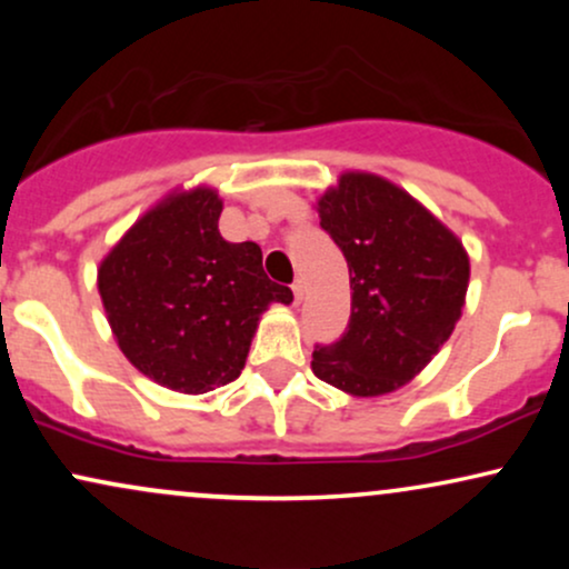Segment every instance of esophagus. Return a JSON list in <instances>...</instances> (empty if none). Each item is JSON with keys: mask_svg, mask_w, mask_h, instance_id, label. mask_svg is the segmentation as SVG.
I'll return each instance as SVG.
<instances>
[{"mask_svg": "<svg viewBox=\"0 0 569 569\" xmlns=\"http://www.w3.org/2000/svg\"><path fill=\"white\" fill-rule=\"evenodd\" d=\"M291 291H293V299H297V302H302V297H305V283H302V280H293V283H291Z\"/></svg>", "mask_w": 569, "mask_h": 569, "instance_id": "esophagus-1", "label": "esophagus"}]
</instances>
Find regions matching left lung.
Wrapping results in <instances>:
<instances>
[{"label":"left lung","instance_id":"obj_1","mask_svg":"<svg viewBox=\"0 0 569 569\" xmlns=\"http://www.w3.org/2000/svg\"><path fill=\"white\" fill-rule=\"evenodd\" d=\"M321 227L350 270V321L316 345L318 380L382 396L428 367L460 321L468 253L411 194L371 173H345L318 200Z\"/></svg>","mask_w":569,"mask_h":569}]
</instances>
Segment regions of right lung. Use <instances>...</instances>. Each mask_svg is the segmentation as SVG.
Here are the masks:
<instances>
[{"mask_svg":"<svg viewBox=\"0 0 569 569\" xmlns=\"http://www.w3.org/2000/svg\"><path fill=\"white\" fill-rule=\"evenodd\" d=\"M213 189L171 194L143 213L98 270L117 345L141 375L179 393L238 380L259 316L289 305L262 270V248L219 232Z\"/></svg>","mask_w":569,"mask_h":569,"instance_id":"1","label":"right lung"}]
</instances>
